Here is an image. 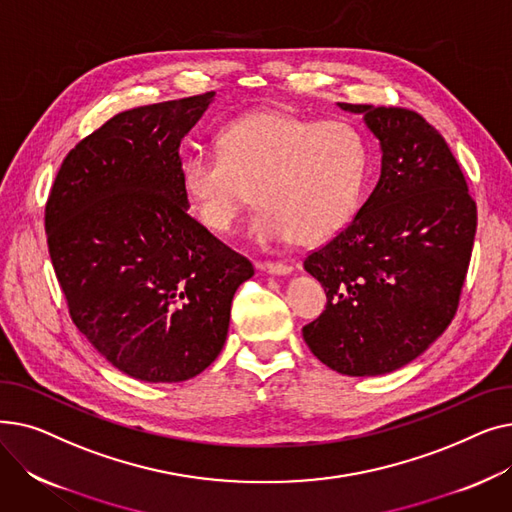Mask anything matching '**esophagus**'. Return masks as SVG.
Here are the masks:
<instances>
[{"mask_svg":"<svg viewBox=\"0 0 512 512\" xmlns=\"http://www.w3.org/2000/svg\"><path fill=\"white\" fill-rule=\"evenodd\" d=\"M257 270L265 274H274V276H288L292 272V265L280 263V261H259Z\"/></svg>","mask_w":512,"mask_h":512,"instance_id":"1","label":"esophagus"}]
</instances>
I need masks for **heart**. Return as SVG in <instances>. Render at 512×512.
Masks as SVG:
<instances>
[{"instance_id":"obj_1","label":"heart","mask_w":512,"mask_h":512,"mask_svg":"<svg viewBox=\"0 0 512 512\" xmlns=\"http://www.w3.org/2000/svg\"><path fill=\"white\" fill-rule=\"evenodd\" d=\"M215 147L218 155H191L180 166L184 199L209 232L228 234L255 193L263 211L253 232L265 242L313 247L353 220L369 164L355 124L265 107L228 122Z\"/></svg>"}]
</instances>
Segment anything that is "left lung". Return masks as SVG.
<instances>
[{"mask_svg": "<svg viewBox=\"0 0 512 512\" xmlns=\"http://www.w3.org/2000/svg\"><path fill=\"white\" fill-rule=\"evenodd\" d=\"M382 147L378 186L328 245L305 259L326 311L303 328L330 369L382 375L417 359L452 321L467 278L477 207L442 134L405 107L338 103Z\"/></svg>", "mask_w": 512, "mask_h": 512, "instance_id": "obj_1", "label": "left lung"}]
</instances>
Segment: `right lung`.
Listing matches in <instances>:
<instances>
[{
	"mask_svg": "<svg viewBox=\"0 0 512 512\" xmlns=\"http://www.w3.org/2000/svg\"><path fill=\"white\" fill-rule=\"evenodd\" d=\"M213 91L134 107L62 161L45 205L49 257L74 326L134 380H191L220 355L255 270L188 215L180 141Z\"/></svg>",
	"mask_w": 512,
	"mask_h": 512,
	"instance_id": "right-lung-1",
	"label": "right lung"
}]
</instances>
